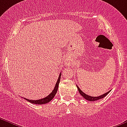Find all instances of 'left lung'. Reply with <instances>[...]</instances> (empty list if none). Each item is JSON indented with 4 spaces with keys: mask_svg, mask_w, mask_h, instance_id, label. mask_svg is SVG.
<instances>
[{
    "mask_svg": "<svg viewBox=\"0 0 127 127\" xmlns=\"http://www.w3.org/2000/svg\"><path fill=\"white\" fill-rule=\"evenodd\" d=\"M76 87H77V89L78 90V92H79V93L81 95H82V97H83V98H85L86 100H89V101H95V100H99V99H102V98L104 97L105 96H106L107 95H108V94L109 93L110 91H108V92H106V93L104 94L101 95H100V96H97V97H92V96H90V95H88L85 94L84 92H82V91H81L80 89L76 85Z\"/></svg>",
    "mask_w": 127,
    "mask_h": 127,
    "instance_id": "obj_1",
    "label": "left lung"
}]
</instances>
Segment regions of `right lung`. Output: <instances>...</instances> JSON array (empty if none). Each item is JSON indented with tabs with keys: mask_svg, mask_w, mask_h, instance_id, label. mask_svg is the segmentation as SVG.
I'll list each match as a JSON object with an SVG mask.
<instances>
[{
	"mask_svg": "<svg viewBox=\"0 0 127 127\" xmlns=\"http://www.w3.org/2000/svg\"><path fill=\"white\" fill-rule=\"evenodd\" d=\"M61 73H60L59 78H58V81H57L56 83L55 87H54V90L52 91V92H51L49 95H48L47 97L43 98V99H38V100H30V99H26V98H24V99H26L27 100H28V102H31V103L32 104H47L49 102H50V101L54 97L55 95L56 94L57 91H58V86H59V83L60 82V79H61Z\"/></svg>",
	"mask_w": 127,
	"mask_h": 127,
	"instance_id": "obj_1",
	"label": "right lung"
}]
</instances>
